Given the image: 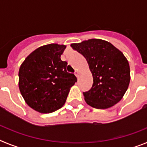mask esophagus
I'll return each mask as SVG.
<instances>
[{"instance_id":"esophagus-1","label":"esophagus","mask_w":147,"mask_h":147,"mask_svg":"<svg viewBox=\"0 0 147 147\" xmlns=\"http://www.w3.org/2000/svg\"><path fill=\"white\" fill-rule=\"evenodd\" d=\"M78 74H79V72H78L77 70H75V72H74V74L76 75V77H78Z\"/></svg>"}]
</instances>
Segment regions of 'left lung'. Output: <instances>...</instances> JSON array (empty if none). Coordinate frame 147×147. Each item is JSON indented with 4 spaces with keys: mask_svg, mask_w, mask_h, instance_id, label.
Wrapping results in <instances>:
<instances>
[{
    "mask_svg": "<svg viewBox=\"0 0 147 147\" xmlns=\"http://www.w3.org/2000/svg\"><path fill=\"white\" fill-rule=\"evenodd\" d=\"M86 59L93 75V85L83 93L86 103L97 109L113 107L124 96L130 81L129 62L110 42L90 39L71 45Z\"/></svg>",
    "mask_w": 147,
    "mask_h": 147,
    "instance_id": "1",
    "label": "left lung"
}]
</instances>
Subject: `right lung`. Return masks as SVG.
Segmentation results:
<instances>
[{
  "mask_svg": "<svg viewBox=\"0 0 147 147\" xmlns=\"http://www.w3.org/2000/svg\"><path fill=\"white\" fill-rule=\"evenodd\" d=\"M64 45L49 44L26 58L19 69V89L27 105L42 113L59 110L65 103L70 88L77 82L62 61Z\"/></svg>",
  "mask_w": 147,
  "mask_h": 147,
  "instance_id": "add662e5",
  "label": "right lung"
}]
</instances>
